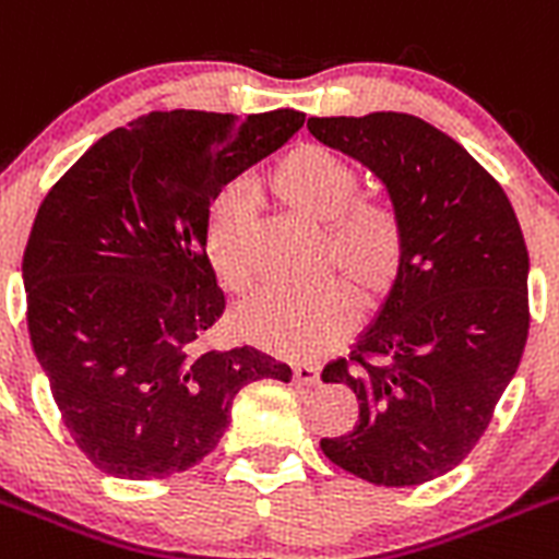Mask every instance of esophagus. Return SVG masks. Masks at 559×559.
Wrapping results in <instances>:
<instances>
[{
	"label": "esophagus",
	"mask_w": 559,
	"mask_h": 559,
	"mask_svg": "<svg viewBox=\"0 0 559 559\" xmlns=\"http://www.w3.org/2000/svg\"><path fill=\"white\" fill-rule=\"evenodd\" d=\"M292 378H295L297 385H317L320 383V367H314V364H297L292 369Z\"/></svg>",
	"instance_id": "34e87169"
}]
</instances>
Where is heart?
I'll use <instances>...</instances> for the list:
<instances>
[{"label": "heart", "mask_w": 559, "mask_h": 559, "mask_svg": "<svg viewBox=\"0 0 559 559\" xmlns=\"http://www.w3.org/2000/svg\"><path fill=\"white\" fill-rule=\"evenodd\" d=\"M270 195L297 215L325 226L322 267L336 270L309 289H270L248 300L237 328L250 344L281 358H314L336 344L356 320V298L374 309L394 292L405 270V226L389 201L358 195L361 174L347 156L322 143H300L286 151L264 176ZM250 209L234 192L209 206L203 226L206 259L228 289H248ZM354 290L350 293L349 289Z\"/></svg>", "instance_id": "1"}]
</instances>
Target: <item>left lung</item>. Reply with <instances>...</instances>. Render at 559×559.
Returning <instances> with one entry per match:
<instances>
[{
	"label": "left lung",
	"instance_id": "1",
	"mask_svg": "<svg viewBox=\"0 0 559 559\" xmlns=\"http://www.w3.org/2000/svg\"><path fill=\"white\" fill-rule=\"evenodd\" d=\"M309 132L378 176L405 226V270L358 336L357 369H322L350 385L358 421L320 447L367 483L421 485L474 450L524 356V234L497 179L416 115L309 118Z\"/></svg>",
	"mask_w": 559,
	"mask_h": 559
}]
</instances>
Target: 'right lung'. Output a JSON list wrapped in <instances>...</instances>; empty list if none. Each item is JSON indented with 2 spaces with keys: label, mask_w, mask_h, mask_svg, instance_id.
<instances>
[{
  "label": "right lung",
  "mask_w": 559,
  "mask_h": 559,
  "mask_svg": "<svg viewBox=\"0 0 559 559\" xmlns=\"http://www.w3.org/2000/svg\"><path fill=\"white\" fill-rule=\"evenodd\" d=\"M306 115L170 109L93 143L49 190L21 275L27 325L68 432L118 479H162L215 450L239 389L292 369L201 350L226 311L203 248L209 206Z\"/></svg>",
  "instance_id": "right-lung-1"
}]
</instances>
